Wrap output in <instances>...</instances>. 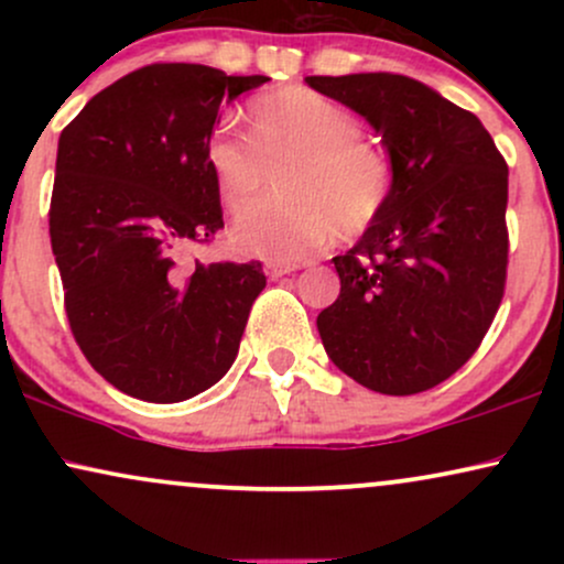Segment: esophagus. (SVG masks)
<instances>
[{"mask_svg": "<svg viewBox=\"0 0 564 564\" xmlns=\"http://www.w3.org/2000/svg\"><path fill=\"white\" fill-rule=\"evenodd\" d=\"M296 270V264H289V262H268L264 264V273H268L270 278H283V275H291Z\"/></svg>", "mask_w": 564, "mask_h": 564, "instance_id": "obj_1", "label": "esophagus"}]
</instances>
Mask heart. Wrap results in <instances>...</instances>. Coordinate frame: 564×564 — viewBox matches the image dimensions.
<instances>
[{
    "mask_svg": "<svg viewBox=\"0 0 564 564\" xmlns=\"http://www.w3.org/2000/svg\"><path fill=\"white\" fill-rule=\"evenodd\" d=\"M249 140L215 129L204 164L232 215L261 195L281 169L282 196L252 207L230 230L238 254L300 262L336 236H360L384 215L394 191L390 153L364 138V121L310 87L264 93L246 106Z\"/></svg>",
    "mask_w": 564,
    "mask_h": 564,
    "instance_id": "heart-1",
    "label": "heart"
}]
</instances>
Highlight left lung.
Returning <instances> with one entry per match:
<instances>
[{"instance_id": "left-lung-1", "label": "left lung", "mask_w": 564, "mask_h": 564, "mask_svg": "<svg viewBox=\"0 0 564 564\" xmlns=\"http://www.w3.org/2000/svg\"><path fill=\"white\" fill-rule=\"evenodd\" d=\"M381 134L384 215L334 257L341 291L318 315L339 371L381 394L432 390L480 347L503 300L509 170L475 113L400 74L307 76Z\"/></svg>"}]
</instances>
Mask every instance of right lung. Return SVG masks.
<instances>
[{"label":"right lung","instance_id":"1","mask_svg":"<svg viewBox=\"0 0 564 564\" xmlns=\"http://www.w3.org/2000/svg\"><path fill=\"white\" fill-rule=\"evenodd\" d=\"M268 76L153 63L97 93L61 132L50 241L84 358L116 390L180 403L228 373L264 289L262 262L185 264L223 228L204 164L223 97Z\"/></svg>","mask_w":564,"mask_h":564}]
</instances>
